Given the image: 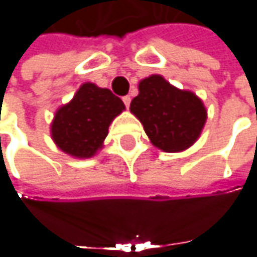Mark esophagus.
<instances>
[{
    "label": "esophagus",
    "instance_id": "esophagus-1",
    "mask_svg": "<svg viewBox=\"0 0 257 257\" xmlns=\"http://www.w3.org/2000/svg\"><path fill=\"white\" fill-rule=\"evenodd\" d=\"M123 103L125 107H130V103H132V97H130V95H124Z\"/></svg>",
    "mask_w": 257,
    "mask_h": 257
}]
</instances>
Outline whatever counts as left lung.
I'll return each instance as SVG.
<instances>
[{"mask_svg":"<svg viewBox=\"0 0 257 257\" xmlns=\"http://www.w3.org/2000/svg\"><path fill=\"white\" fill-rule=\"evenodd\" d=\"M130 111L143 124L153 146L167 153L183 152L194 144L207 118L196 94L176 88L157 74L140 81Z\"/></svg>","mask_w":257,"mask_h":257,"instance_id":"obj_1","label":"left lung"}]
</instances>
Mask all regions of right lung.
<instances>
[{"label":"right lung","instance_id":"obj_1","mask_svg":"<svg viewBox=\"0 0 257 257\" xmlns=\"http://www.w3.org/2000/svg\"><path fill=\"white\" fill-rule=\"evenodd\" d=\"M124 108L108 88L84 83L70 103L57 110L51 137L64 153L78 159L93 157L103 147L108 125Z\"/></svg>","mask_w":257,"mask_h":257}]
</instances>
